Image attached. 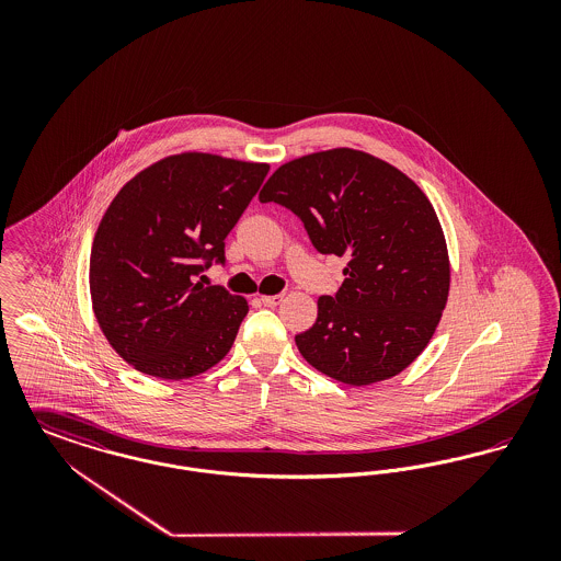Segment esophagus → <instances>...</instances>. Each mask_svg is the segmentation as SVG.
I'll return each mask as SVG.
<instances>
[{
	"label": "esophagus",
	"instance_id": "obj_1",
	"mask_svg": "<svg viewBox=\"0 0 561 561\" xmlns=\"http://www.w3.org/2000/svg\"><path fill=\"white\" fill-rule=\"evenodd\" d=\"M265 307H277L284 300V294H273V296H261Z\"/></svg>",
	"mask_w": 561,
	"mask_h": 561
}]
</instances>
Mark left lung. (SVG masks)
I'll return each instance as SVG.
<instances>
[{
	"label": "left lung",
	"instance_id": "1",
	"mask_svg": "<svg viewBox=\"0 0 561 561\" xmlns=\"http://www.w3.org/2000/svg\"><path fill=\"white\" fill-rule=\"evenodd\" d=\"M259 199L293 210L321 254L347 256L345 282L320 296L296 334L321 374L364 387L408 368L427 347L450 290V261L427 195L398 168L355 149L279 165Z\"/></svg>",
	"mask_w": 561,
	"mask_h": 561
}]
</instances>
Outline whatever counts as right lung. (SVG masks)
<instances>
[{
	"label": "right lung",
	"instance_id": "right-lung-1",
	"mask_svg": "<svg viewBox=\"0 0 561 561\" xmlns=\"http://www.w3.org/2000/svg\"><path fill=\"white\" fill-rule=\"evenodd\" d=\"M267 163L181 153L138 172L108 204L90 252V294L108 345L138 373L181 380L233 345L245 298L204 286Z\"/></svg>",
	"mask_w": 561,
	"mask_h": 561
}]
</instances>
